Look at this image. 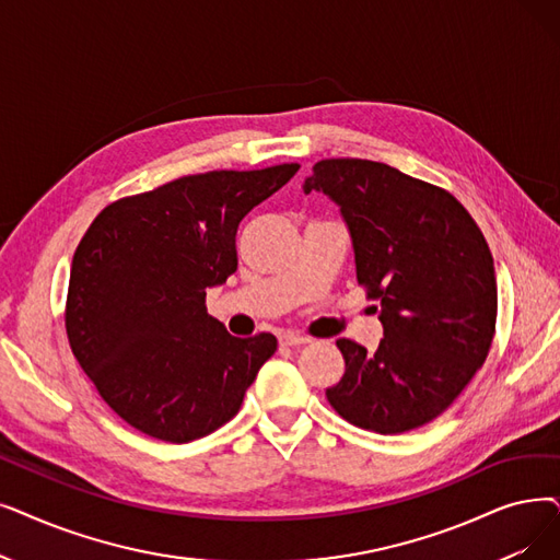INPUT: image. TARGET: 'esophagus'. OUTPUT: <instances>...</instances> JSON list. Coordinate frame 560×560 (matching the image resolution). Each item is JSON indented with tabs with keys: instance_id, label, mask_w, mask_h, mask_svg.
Listing matches in <instances>:
<instances>
[{
	"instance_id": "esophagus-1",
	"label": "esophagus",
	"mask_w": 560,
	"mask_h": 560,
	"mask_svg": "<svg viewBox=\"0 0 560 560\" xmlns=\"http://www.w3.org/2000/svg\"><path fill=\"white\" fill-rule=\"evenodd\" d=\"M308 340H311L308 336L298 334V331H283V334L279 336V343H281V346H290V348H295V346H306Z\"/></svg>"
}]
</instances>
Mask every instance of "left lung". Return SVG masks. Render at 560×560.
<instances>
[{"mask_svg": "<svg viewBox=\"0 0 560 560\" xmlns=\"http://www.w3.org/2000/svg\"><path fill=\"white\" fill-rule=\"evenodd\" d=\"M323 191L348 224L357 281L380 302L375 352L336 346L346 375L327 400L380 434L421 428L462 394L490 352L497 277L488 242L453 194L357 158L323 160L304 191Z\"/></svg>", "mask_w": 560, "mask_h": 560, "instance_id": "left-lung-1", "label": "left lung"}]
</instances>
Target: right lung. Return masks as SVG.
<instances>
[{
  "label": "right lung",
  "mask_w": 560,
  "mask_h": 560,
  "mask_svg": "<svg viewBox=\"0 0 560 560\" xmlns=\"http://www.w3.org/2000/svg\"><path fill=\"white\" fill-rule=\"evenodd\" d=\"M298 168L183 176L109 203L84 233L68 281L70 350L139 432L185 444L222 428L275 354L272 334L237 338L208 315L206 290L237 270V224Z\"/></svg>",
  "instance_id": "1"
}]
</instances>
